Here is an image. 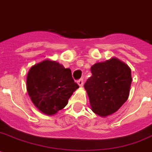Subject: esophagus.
I'll list each match as a JSON object with an SVG mask.
<instances>
[{"instance_id":"1","label":"esophagus","mask_w":152,"mask_h":152,"mask_svg":"<svg viewBox=\"0 0 152 152\" xmlns=\"http://www.w3.org/2000/svg\"><path fill=\"white\" fill-rule=\"evenodd\" d=\"M77 83L78 84V85L80 87H82V86H83V78H81L79 79V80H77Z\"/></svg>"}]
</instances>
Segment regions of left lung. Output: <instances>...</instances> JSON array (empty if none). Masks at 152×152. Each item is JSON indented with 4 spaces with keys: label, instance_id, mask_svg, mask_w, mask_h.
I'll use <instances>...</instances> for the list:
<instances>
[{
    "label": "left lung",
    "instance_id": "obj_1",
    "mask_svg": "<svg viewBox=\"0 0 152 152\" xmlns=\"http://www.w3.org/2000/svg\"><path fill=\"white\" fill-rule=\"evenodd\" d=\"M91 77L85 84L91 110L106 117L114 113L127 100L132 81L131 70L116 57L91 67Z\"/></svg>",
    "mask_w": 152,
    "mask_h": 152
}]
</instances>
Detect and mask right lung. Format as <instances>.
I'll return each instance as SVG.
<instances>
[{
	"label": "right lung",
	"mask_w": 152,
	"mask_h": 152,
	"mask_svg": "<svg viewBox=\"0 0 152 152\" xmlns=\"http://www.w3.org/2000/svg\"><path fill=\"white\" fill-rule=\"evenodd\" d=\"M26 88L33 104L51 116L67 106L74 91L79 88L71 69L50 60L33 65L28 72Z\"/></svg>",
	"instance_id": "add662e5"
}]
</instances>
